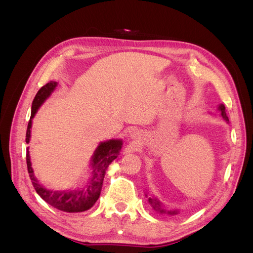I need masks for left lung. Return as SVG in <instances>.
Returning <instances> with one entry per match:
<instances>
[{
	"instance_id": "obj_1",
	"label": "left lung",
	"mask_w": 253,
	"mask_h": 253,
	"mask_svg": "<svg viewBox=\"0 0 253 253\" xmlns=\"http://www.w3.org/2000/svg\"><path fill=\"white\" fill-rule=\"evenodd\" d=\"M218 109L220 111L221 117H223L226 121H229L227 115H226V112H225V105L224 104H220ZM149 203L152 205L153 208H154L156 211H158L160 213H168V214H171V215H173V214H177V211H166L164 208H162V205H160L159 202L152 200V198H149Z\"/></svg>"
}]
</instances>
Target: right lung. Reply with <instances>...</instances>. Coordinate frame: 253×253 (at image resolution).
<instances>
[{"instance_id":"obj_1","label":"right lung","mask_w":253,"mask_h":253,"mask_svg":"<svg viewBox=\"0 0 253 253\" xmlns=\"http://www.w3.org/2000/svg\"><path fill=\"white\" fill-rule=\"evenodd\" d=\"M57 86V82L50 81L42 86L34 99L32 105V116L28 121L27 131H26V143L29 142L30 138V128H32V119L34 118L35 114L38 109L40 108L41 104L46 100V98L50 96L53 89ZM122 141L120 139H112L105 142H101L96 149L93 160H91V177L89 178L87 185L77 191H71V192H58V191H49L45 189L37 181V178L34 175V171L32 168V163H30L29 151L28 148L26 150V163H27V170L29 177L32 179L33 186L37 193L39 194L42 200H44L48 205L53 208H56L60 211L64 212H83L88 210L94 206L97 200L100 196L101 189L103 185V179L106 168L116 159L119 151L121 149Z\"/></svg>"}]
</instances>
